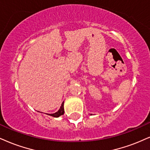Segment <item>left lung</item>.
Wrapping results in <instances>:
<instances>
[{"label":"left lung","mask_w":150,"mask_h":150,"mask_svg":"<svg viewBox=\"0 0 150 150\" xmlns=\"http://www.w3.org/2000/svg\"><path fill=\"white\" fill-rule=\"evenodd\" d=\"M90 115H92V114H90Z\"/></svg>","instance_id":"8db88e82"}]
</instances>
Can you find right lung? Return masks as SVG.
Returning <instances> with one entry per match:
<instances>
[{
  "instance_id": "1",
  "label": "right lung",
  "mask_w": 150,
  "mask_h": 150,
  "mask_svg": "<svg viewBox=\"0 0 150 150\" xmlns=\"http://www.w3.org/2000/svg\"><path fill=\"white\" fill-rule=\"evenodd\" d=\"M64 101H63V102L62 103V104H61L60 109H59L58 111L55 112V113L48 114V115H51V116H53V117H60V115H62L64 114Z\"/></svg>"
}]
</instances>
